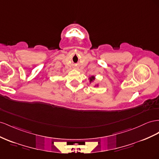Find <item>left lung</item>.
I'll return each instance as SVG.
<instances>
[{"label":"left lung","instance_id":"8db88e82","mask_svg":"<svg viewBox=\"0 0 159 159\" xmlns=\"http://www.w3.org/2000/svg\"><path fill=\"white\" fill-rule=\"evenodd\" d=\"M88 80H89V84H92L93 81H95L96 77L94 76V75H91L90 77H89ZM98 86H99V84H96L94 85V88H95V87H98Z\"/></svg>","mask_w":159,"mask_h":159}]
</instances>
